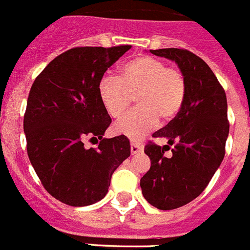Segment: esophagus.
<instances>
[{"instance_id": "obj_1", "label": "esophagus", "mask_w": 250, "mask_h": 250, "mask_svg": "<svg viewBox=\"0 0 250 250\" xmlns=\"http://www.w3.org/2000/svg\"><path fill=\"white\" fill-rule=\"evenodd\" d=\"M143 150V146L138 143H131V154H138V152H141Z\"/></svg>"}]
</instances>
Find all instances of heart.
<instances>
[{
    "label": "heart",
    "mask_w": 250,
    "mask_h": 250,
    "mask_svg": "<svg viewBox=\"0 0 250 250\" xmlns=\"http://www.w3.org/2000/svg\"><path fill=\"white\" fill-rule=\"evenodd\" d=\"M99 98L112 119H119L135 98L138 109L116 123L115 130L131 140H140L160 123L178 116L187 95V83L179 70L161 60L139 56L121 67L120 76H105L99 83Z\"/></svg>",
    "instance_id": "obj_1"
}]
</instances>
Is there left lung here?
Returning <instances> with one entry per match:
<instances>
[{
	"label": "left lung",
	"mask_w": 250,
	"mask_h": 250,
	"mask_svg": "<svg viewBox=\"0 0 250 250\" xmlns=\"http://www.w3.org/2000/svg\"><path fill=\"white\" fill-rule=\"evenodd\" d=\"M150 52L174 61L187 83L178 116L152 134L167 139V145L150 143L145 146L151 167L140 180L147 203L160 210H171L199 196L222 164L229 134L228 104L222 85L199 56L182 48ZM173 144V154L167 158L164 152Z\"/></svg>",
	"instance_id": "1"
}]
</instances>
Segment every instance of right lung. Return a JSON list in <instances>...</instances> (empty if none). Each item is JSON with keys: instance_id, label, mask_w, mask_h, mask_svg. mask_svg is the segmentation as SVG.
Returning a JSON list of instances; mask_svg holds the SVG:
<instances>
[{"instance_id": "obj_1", "label": "right lung", "mask_w": 250, "mask_h": 250, "mask_svg": "<svg viewBox=\"0 0 250 250\" xmlns=\"http://www.w3.org/2000/svg\"><path fill=\"white\" fill-rule=\"evenodd\" d=\"M131 46L75 47L36 77L27 99L23 131L27 154L48 194L71 207L105 198L115 170L130 156L126 136L103 138L111 118L99 98L106 70ZM98 138V148L84 140Z\"/></svg>"}]
</instances>
